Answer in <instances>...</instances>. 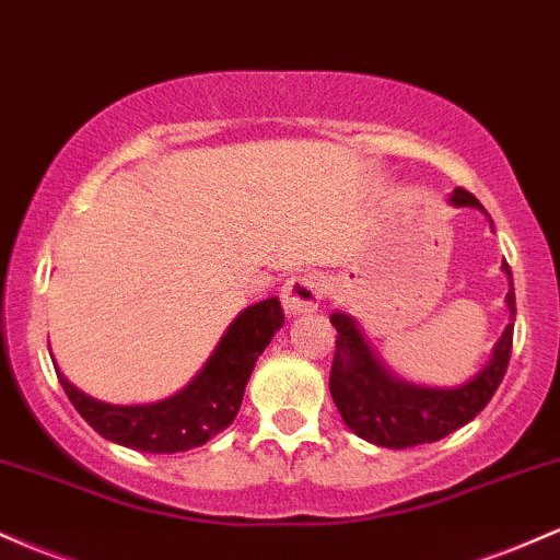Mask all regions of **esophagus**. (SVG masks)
Returning <instances> with one entry per match:
<instances>
[{"instance_id":"34e87169","label":"esophagus","mask_w":560,"mask_h":560,"mask_svg":"<svg viewBox=\"0 0 560 560\" xmlns=\"http://www.w3.org/2000/svg\"><path fill=\"white\" fill-rule=\"evenodd\" d=\"M323 280L312 272H299L293 278L285 280V285L280 288V301L282 310L288 317H296V314H306L317 310L319 299H323Z\"/></svg>"}]
</instances>
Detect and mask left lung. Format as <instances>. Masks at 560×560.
I'll return each mask as SVG.
<instances>
[{
  "label": "left lung",
  "mask_w": 560,
  "mask_h": 560,
  "mask_svg": "<svg viewBox=\"0 0 560 560\" xmlns=\"http://www.w3.org/2000/svg\"><path fill=\"white\" fill-rule=\"evenodd\" d=\"M450 206L463 209H487L470 192L457 187L450 196ZM489 219V213H487ZM492 224V219H489ZM502 272L508 275V317L511 323L494 343L492 357L474 378L452 388L418 386L399 378L388 370L370 341L364 338L354 317L347 312H332L330 323L336 328V357L330 368V394L341 412L343 423L357 436L370 444L388 450H407L418 444L439 442L447 433L466 425L487 407V401L498 392L502 375L508 370L513 349V323H516V293H513L511 267L502 261Z\"/></svg>",
  "instance_id": "1"
}]
</instances>
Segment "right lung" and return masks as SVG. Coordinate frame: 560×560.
<instances>
[{
  "label": "right lung",
  "instance_id": "right-lung-1",
  "mask_svg": "<svg viewBox=\"0 0 560 560\" xmlns=\"http://www.w3.org/2000/svg\"><path fill=\"white\" fill-rule=\"evenodd\" d=\"M282 323L285 314L278 296L243 310L219 338L196 378L172 397L150 405H108L79 392L60 368L55 370L71 405L100 436L129 450L174 455L200 447L235 420L256 360Z\"/></svg>",
  "mask_w": 560,
  "mask_h": 560
}]
</instances>
